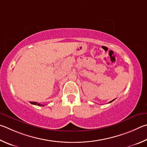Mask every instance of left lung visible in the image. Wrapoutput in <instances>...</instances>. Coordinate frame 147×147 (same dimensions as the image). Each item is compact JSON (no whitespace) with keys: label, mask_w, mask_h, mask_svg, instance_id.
Instances as JSON below:
<instances>
[{"label":"left lung","mask_w":147,"mask_h":147,"mask_svg":"<svg viewBox=\"0 0 147 147\" xmlns=\"http://www.w3.org/2000/svg\"><path fill=\"white\" fill-rule=\"evenodd\" d=\"M114 100H115V99H113V100H112V101H110V102H109V103H110V102H112V101H114Z\"/></svg>","instance_id":"8db88e82"}]
</instances>
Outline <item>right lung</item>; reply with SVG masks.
I'll return each instance as SVG.
<instances>
[{"mask_svg":"<svg viewBox=\"0 0 147 147\" xmlns=\"http://www.w3.org/2000/svg\"><path fill=\"white\" fill-rule=\"evenodd\" d=\"M30 103L32 105H37V106H40V107L45 106L44 105H41L40 103H38V102H30Z\"/></svg>","mask_w":147,"mask_h":147,"instance_id":"right-lung-1","label":"right lung"}]
</instances>
